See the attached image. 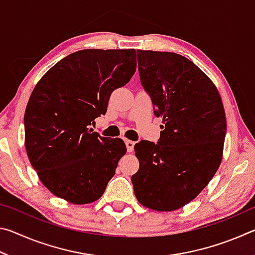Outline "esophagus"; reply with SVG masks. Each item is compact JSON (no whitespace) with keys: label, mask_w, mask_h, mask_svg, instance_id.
<instances>
[{"label":"esophagus","mask_w":255,"mask_h":255,"mask_svg":"<svg viewBox=\"0 0 255 255\" xmlns=\"http://www.w3.org/2000/svg\"><path fill=\"white\" fill-rule=\"evenodd\" d=\"M125 143H126V147H127L128 152H129V153L132 152V150H133V146H135V143H133L132 140H129V139L125 140Z\"/></svg>","instance_id":"esophagus-1"}]
</instances>
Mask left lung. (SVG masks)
Returning a JSON list of instances; mask_svg holds the SVG:
<instances>
[{
  "label": "left lung",
  "mask_w": 255,
  "mask_h": 255,
  "mask_svg": "<svg viewBox=\"0 0 255 255\" xmlns=\"http://www.w3.org/2000/svg\"><path fill=\"white\" fill-rule=\"evenodd\" d=\"M137 62L163 130L157 144L135 145L133 191L146 208L173 211L195 199L221 165L225 110L213 81L183 56L137 50Z\"/></svg>",
  "instance_id": "8db88e82"
}]
</instances>
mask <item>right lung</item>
<instances>
[{
  "label": "right lung",
  "mask_w": 255,
  "mask_h": 255,
  "mask_svg": "<svg viewBox=\"0 0 255 255\" xmlns=\"http://www.w3.org/2000/svg\"><path fill=\"white\" fill-rule=\"evenodd\" d=\"M135 71V49H84L59 60L34 86L24 112L25 149L56 197L84 205L103 195L127 148L122 138L90 126Z\"/></svg>",
  "instance_id": "1"
}]
</instances>
